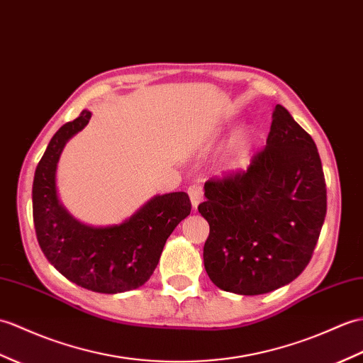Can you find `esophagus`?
<instances>
[{
	"label": "esophagus",
	"instance_id": "1",
	"mask_svg": "<svg viewBox=\"0 0 363 363\" xmlns=\"http://www.w3.org/2000/svg\"><path fill=\"white\" fill-rule=\"evenodd\" d=\"M189 196L191 201V206L193 207H198L199 202L204 198V189H202L201 184H191L189 187Z\"/></svg>",
	"mask_w": 363,
	"mask_h": 363
}]
</instances>
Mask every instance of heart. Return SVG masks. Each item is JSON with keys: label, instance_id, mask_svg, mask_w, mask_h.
<instances>
[{"label": "heart", "instance_id": "b5f03b06", "mask_svg": "<svg viewBox=\"0 0 363 363\" xmlns=\"http://www.w3.org/2000/svg\"><path fill=\"white\" fill-rule=\"evenodd\" d=\"M249 148V138L247 136H240L237 140L233 142L232 145V155H230V167H240L242 157L246 156Z\"/></svg>", "mask_w": 363, "mask_h": 363}]
</instances>
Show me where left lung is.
Returning <instances> with one entry per match:
<instances>
[{"mask_svg": "<svg viewBox=\"0 0 363 363\" xmlns=\"http://www.w3.org/2000/svg\"><path fill=\"white\" fill-rule=\"evenodd\" d=\"M204 190V267L218 288L259 296L305 271L325 221L326 184L315 142L288 109L275 106L266 147L247 170L210 178Z\"/></svg>", "mask_w": 363, "mask_h": 363, "instance_id": "obj_1", "label": "left lung"}]
</instances>
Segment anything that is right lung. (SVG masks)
I'll return each mask as SVG.
<instances>
[{
  "label": "right lung",
  "instance_id": "1",
  "mask_svg": "<svg viewBox=\"0 0 363 363\" xmlns=\"http://www.w3.org/2000/svg\"><path fill=\"white\" fill-rule=\"evenodd\" d=\"M89 111L65 123L50 139L32 185L33 224L41 250L58 272L82 288L117 294L145 283L174 227L190 215L185 191L157 195L119 225L89 227L66 212L57 196L55 172L62 151L88 125Z\"/></svg>",
  "mask_w": 363,
  "mask_h": 363
}]
</instances>
